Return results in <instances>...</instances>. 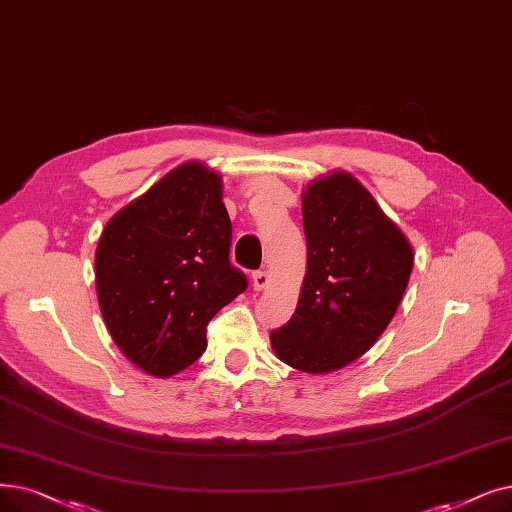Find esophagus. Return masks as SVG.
Segmentation results:
<instances>
[{"label":"esophagus","mask_w":512,"mask_h":512,"mask_svg":"<svg viewBox=\"0 0 512 512\" xmlns=\"http://www.w3.org/2000/svg\"><path fill=\"white\" fill-rule=\"evenodd\" d=\"M251 282H253L255 291H263V288L270 284V274H268V272H255L253 278H251Z\"/></svg>","instance_id":"esophagus-1"}]
</instances>
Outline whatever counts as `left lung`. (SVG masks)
<instances>
[{
  "label": "left lung",
  "mask_w": 512,
  "mask_h": 512,
  "mask_svg": "<svg viewBox=\"0 0 512 512\" xmlns=\"http://www.w3.org/2000/svg\"><path fill=\"white\" fill-rule=\"evenodd\" d=\"M307 272L293 318L270 332L278 360L324 374L358 360L402 303L414 265L406 234L347 171L303 192Z\"/></svg>",
  "instance_id": "1"
}]
</instances>
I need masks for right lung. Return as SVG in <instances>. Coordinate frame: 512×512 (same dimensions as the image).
<instances>
[{
	"mask_svg": "<svg viewBox=\"0 0 512 512\" xmlns=\"http://www.w3.org/2000/svg\"><path fill=\"white\" fill-rule=\"evenodd\" d=\"M230 242L221 175L198 161L175 167L113 215L96 249V291L129 362L171 376L201 358L211 318L247 291Z\"/></svg>",
	"mask_w": 512,
	"mask_h": 512,
	"instance_id": "1",
	"label": "right lung"
}]
</instances>
